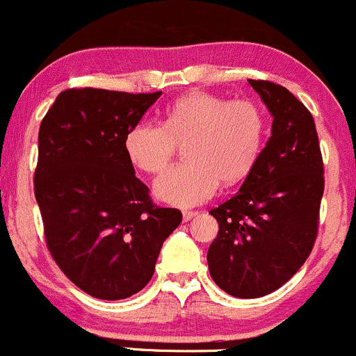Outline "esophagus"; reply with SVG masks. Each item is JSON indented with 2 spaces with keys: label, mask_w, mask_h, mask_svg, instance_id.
Masks as SVG:
<instances>
[{
  "label": "esophagus",
  "mask_w": 356,
  "mask_h": 356,
  "mask_svg": "<svg viewBox=\"0 0 356 356\" xmlns=\"http://www.w3.org/2000/svg\"><path fill=\"white\" fill-rule=\"evenodd\" d=\"M197 214V211H191V209H186V211H182V218H184V221H189V220H193L194 216H196Z\"/></svg>",
  "instance_id": "34e87169"
}]
</instances>
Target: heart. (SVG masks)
<instances>
[{
	"label": "heart",
	"instance_id": "1",
	"mask_svg": "<svg viewBox=\"0 0 356 356\" xmlns=\"http://www.w3.org/2000/svg\"><path fill=\"white\" fill-rule=\"evenodd\" d=\"M267 131L265 113L255 101L211 92H187L167 108L162 127L138 123L128 131L124 150L134 165L159 174L184 148L186 163L155 181L159 199L189 208L209 199L218 184H236L259 160Z\"/></svg>",
	"mask_w": 356,
	"mask_h": 356
}]
</instances>
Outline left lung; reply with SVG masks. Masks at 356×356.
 I'll return each instance as SVG.
<instances>
[{
	"mask_svg": "<svg viewBox=\"0 0 356 356\" xmlns=\"http://www.w3.org/2000/svg\"><path fill=\"white\" fill-rule=\"evenodd\" d=\"M272 113V136L240 191L209 211L220 229L209 273L229 296L253 299L282 287L314 247L324 165L309 109L284 86L248 79Z\"/></svg>",
	"mask_w": 356,
	"mask_h": 356,
	"instance_id": "8db88e82",
	"label": "left lung"
}]
</instances>
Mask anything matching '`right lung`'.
Segmentation results:
<instances>
[{"label":"right lung","mask_w":356,"mask_h":356,"mask_svg":"<svg viewBox=\"0 0 356 356\" xmlns=\"http://www.w3.org/2000/svg\"><path fill=\"white\" fill-rule=\"evenodd\" d=\"M162 91H62L38 131L33 175L47 248L92 298L127 299L150 282L182 213L154 204L124 150L128 131Z\"/></svg>","instance_id":"add662e5"}]
</instances>
